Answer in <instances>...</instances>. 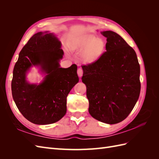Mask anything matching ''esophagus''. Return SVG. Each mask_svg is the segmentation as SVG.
Instances as JSON below:
<instances>
[{
    "mask_svg": "<svg viewBox=\"0 0 159 159\" xmlns=\"http://www.w3.org/2000/svg\"><path fill=\"white\" fill-rule=\"evenodd\" d=\"M78 76L80 77V78H81V77L82 76V75H83V70H82V69L79 68L78 70Z\"/></svg>",
    "mask_w": 159,
    "mask_h": 159,
    "instance_id": "34e87169",
    "label": "esophagus"
}]
</instances>
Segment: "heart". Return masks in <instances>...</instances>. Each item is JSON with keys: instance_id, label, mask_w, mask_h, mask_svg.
I'll use <instances>...</instances> for the list:
<instances>
[{"instance_id": "b5f03b06", "label": "heart", "mask_w": 159, "mask_h": 159, "mask_svg": "<svg viewBox=\"0 0 159 159\" xmlns=\"http://www.w3.org/2000/svg\"><path fill=\"white\" fill-rule=\"evenodd\" d=\"M71 48L82 52L81 60L85 64H91L102 58L106 50V44L102 39L90 35L72 43Z\"/></svg>"}]
</instances>
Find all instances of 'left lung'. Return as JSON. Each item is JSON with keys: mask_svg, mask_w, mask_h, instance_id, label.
Wrapping results in <instances>:
<instances>
[{"mask_svg": "<svg viewBox=\"0 0 159 159\" xmlns=\"http://www.w3.org/2000/svg\"><path fill=\"white\" fill-rule=\"evenodd\" d=\"M107 38L106 52L95 63L83 66L89 113L94 119L116 124L125 119L140 95V66L135 52L113 31L101 32Z\"/></svg>", "mask_w": 159, "mask_h": 159, "instance_id": "left-lung-1", "label": "left lung"}]
</instances>
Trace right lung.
I'll list each match as a JSON object with an SVG mask.
<instances>
[{
  "label": "right lung",
  "mask_w": 159,
  "mask_h": 159,
  "mask_svg": "<svg viewBox=\"0 0 159 159\" xmlns=\"http://www.w3.org/2000/svg\"><path fill=\"white\" fill-rule=\"evenodd\" d=\"M54 33L39 32L34 34L19 53L13 70L12 98L20 112L36 125L58 121L66 113V98L78 83V67H60L64 52ZM39 68L44 78L31 84L27 75L32 67Z\"/></svg>",
  "instance_id": "obj_1"
}]
</instances>
